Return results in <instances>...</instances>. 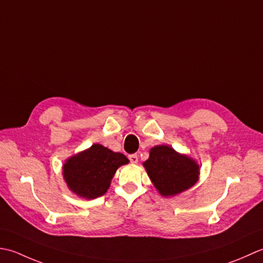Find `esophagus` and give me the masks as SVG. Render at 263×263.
<instances>
[{
    "label": "esophagus",
    "mask_w": 263,
    "mask_h": 263,
    "mask_svg": "<svg viewBox=\"0 0 263 263\" xmlns=\"http://www.w3.org/2000/svg\"><path fill=\"white\" fill-rule=\"evenodd\" d=\"M129 160H130L132 163H137L138 162V155L137 154H130Z\"/></svg>",
    "instance_id": "1"
}]
</instances>
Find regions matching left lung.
I'll use <instances>...</instances> for the list:
<instances>
[{
  "mask_svg": "<svg viewBox=\"0 0 263 263\" xmlns=\"http://www.w3.org/2000/svg\"><path fill=\"white\" fill-rule=\"evenodd\" d=\"M143 167L163 197H173L190 190L200 178V164L169 145L153 146Z\"/></svg>",
  "mask_w": 263,
  "mask_h": 263,
  "instance_id": "obj_1",
  "label": "left lung"
}]
</instances>
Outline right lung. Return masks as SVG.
Instances as JSON below:
<instances>
[{
  "mask_svg": "<svg viewBox=\"0 0 263 263\" xmlns=\"http://www.w3.org/2000/svg\"><path fill=\"white\" fill-rule=\"evenodd\" d=\"M128 163L126 155L96 143L68 158L62 165V175L74 195L93 200L105 194L117 169Z\"/></svg>",
  "mask_w": 263,
  "mask_h": 263,
  "instance_id": "1",
  "label": "right lung"
}]
</instances>
